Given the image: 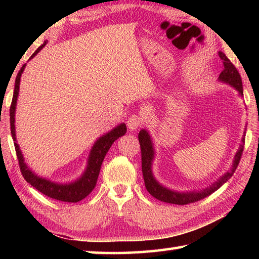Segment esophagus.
<instances>
[{
    "instance_id": "esophagus-1",
    "label": "esophagus",
    "mask_w": 259,
    "mask_h": 259,
    "mask_svg": "<svg viewBox=\"0 0 259 259\" xmlns=\"http://www.w3.org/2000/svg\"><path fill=\"white\" fill-rule=\"evenodd\" d=\"M142 122H143L142 117L137 115V114H134V115H131L128 119V121H126V125H128V128L131 131H135L139 128L140 124H142Z\"/></svg>"
}]
</instances>
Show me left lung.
<instances>
[{
  "label": "left lung",
  "mask_w": 259,
  "mask_h": 259,
  "mask_svg": "<svg viewBox=\"0 0 259 259\" xmlns=\"http://www.w3.org/2000/svg\"><path fill=\"white\" fill-rule=\"evenodd\" d=\"M218 56L221 57V59L223 60V64H224V69H223V72L219 74L218 81L226 83V84L234 88V89L238 91L240 97H243L242 80H241V76L238 72V69L235 68L234 65L231 63V60L227 58L223 52L219 51ZM138 139L140 143V150H142V170H143V176H144V182H145L146 190L152 196H154L155 199L162 201V202L179 204V205L196 202V201H199L201 199L207 198V196H209L210 194H212L214 191H217L222 185H224V184L229 181L232 176H233L236 168H238L241 155H242L243 145H244V135H243L239 150L234 155V160H233V163H232L231 169L223 175V176L219 177L216 182H213L212 184H210L209 186L202 188V190L200 191L179 192V191H175V190H171V188L163 186L162 184L157 182L156 178L154 177L152 168H153V161H154V157H155V150H154V144H153L150 133H148L146 129H142L138 134Z\"/></svg>",
  "instance_id": "1"
}]
</instances>
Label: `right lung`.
I'll list each match as a JSON object with an SVG mask.
<instances>
[{"label":"right lung","mask_w":259,"mask_h":259,"mask_svg":"<svg viewBox=\"0 0 259 259\" xmlns=\"http://www.w3.org/2000/svg\"><path fill=\"white\" fill-rule=\"evenodd\" d=\"M47 42L48 41H45V43H43L41 47L37 48V50L30 56L29 60L34 58V57L43 49V47H46ZM25 67H26V64H24V66L20 68L19 73L17 74L14 97H12V103L10 106L11 135H12V139H14L15 142V148H16L17 157H18V161H19L21 174H23L26 182L29 183L30 185L36 188L37 191H40L41 193H43V194L47 195L48 198L64 201V202H78V201L87 198V196L93 192L96 184H97L100 166H102L104 157L106 155V153L108 152L109 148H111L112 144L115 142L116 139H119L121 136L125 135L126 133L125 123H120L119 125H116L115 128H113L111 131H108L107 134L100 136V137L96 140L93 147H91L89 156H88L85 170L83 171L81 176L77 179H75L74 182L57 183V182H52L48 178L40 177L38 175L32 171V169L26 164L24 155L23 153H21V150L18 145V143H17V138H16V125H15L16 106H17V100H18V95H19L20 77Z\"/></svg>","instance_id":"1"}]
</instances>
